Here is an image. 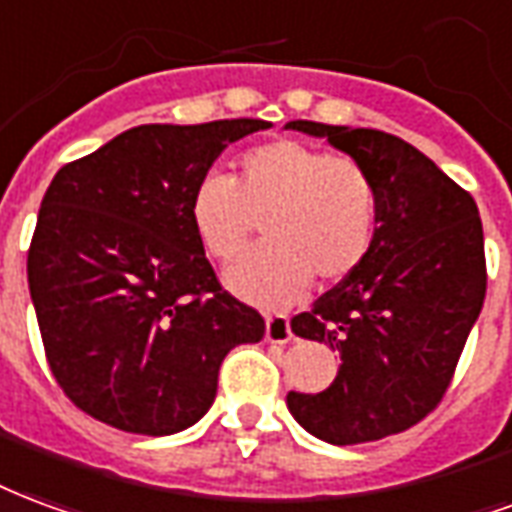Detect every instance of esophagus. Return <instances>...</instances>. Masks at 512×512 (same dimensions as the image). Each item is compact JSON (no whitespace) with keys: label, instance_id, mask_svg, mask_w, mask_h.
<instances>
[{"label":"esophagus","instance_id":"1","mask_svg":"<svg viewBox=\"0 0 512 512\" xmlns=\"http://www.w3.org/2000/svg\"><path fill=\"white\" fill-rule=\"evenodd\" d=\"M264 338L270 343H289L292 341V324L286 316L275 313V316H267L264 322Z\"/></svg>","mask_w":512,"mask_h":512}]
</instances>
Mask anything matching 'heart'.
<instances>
[{
  "label": "heart",
  "mask_w": 512,
  "mask_h": 512,
  "mask_svg": "<svg viewBox=\"0 0 512 512\" xmlns=\"http://www.w3.org/2000/svg\"><path fill=\"white\" fill-rule=\"evenodd\" d=\"M264 220L267 245L226 270V283L261 308H286L349 278L374 248L379 190L363 163L278 138L242 152L237 177L210 171L190 196V223L220 261L237 259Z\"/></svg>",
  "instance_id": "1"
}]
</instances>
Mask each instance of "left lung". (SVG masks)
I'll use <instances>...</instances> for the list:
<instances>
[{"instance_id":"left-lung-1","label":"left lung","mask_w":512,"mask_h":512,"mask_svg":"<svg viewBox=\"0 0 512 512\" xmlns=\"http://www.w3.org/2000/svg\"><path fill=\"white\" fill-rule=\"evenodd\" d=\"M286 128L327 138L379 190L368 259L292 319L300 338L341 354V368L322 393L286 395L289 412L330 445L401 434L442 401L486 300L477 204L404 138L308 119Z\"/></svg>"}]
</instances>
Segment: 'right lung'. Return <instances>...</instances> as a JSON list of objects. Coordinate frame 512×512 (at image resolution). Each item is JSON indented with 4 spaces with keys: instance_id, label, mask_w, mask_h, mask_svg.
Segmentation results:
<instances>
[{
    "instance_id": "right-lung-1",
    "label": "right lung",
    "mask_w": 512,
    "mask_h": 512,
    "mask_svg": "<svg viewBox=\"0 0 512 512\" xmlns=\"http://www.w3.org/2000/svg\"><path fill=\"white\" fill-rule=\"evenodd\" d=\"M264 119L138 125L51 179L26 275L51 374L100 423L169 436L199 423L223 357L264 319L220 289L190 196Z\"/></svg>"
}]
</instances>
